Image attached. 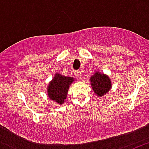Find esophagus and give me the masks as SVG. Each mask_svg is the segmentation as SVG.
Returning <instances> with one entry per match:
<instances>
[{"mask_svg": "<svg viewBox=\"0 0 149 149\" xmlns=\"http://www.w3.org/2000/svg\"><path fill=\"white\" fill-rule=\"evenodd\" d=\"M74 74H75V75L77 76V77H79V78L81 77V72L80 70L75 71V72H74Z\"/></svg>", "mask_w": 149, "mask_h": 149, "instance_id": "esophagus-1", "label": "esophagus"}]
</instances>
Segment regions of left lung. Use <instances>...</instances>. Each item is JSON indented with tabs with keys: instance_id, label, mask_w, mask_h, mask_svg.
Returning a JSON list of instances; mask_svg holds the SVG:
<instances>
[{
	"instance_id": "8db88e82",
	"label": "left lung",
	"mask_w": 149,
	"mask_h": 149,
	"mask_svg": "<svg viewBox=\"0 0 149 149\" xmlns=\"http://www.w3.org/2000/svg\"><path fill=\"white\" fill-rule=\"evenodd\" d=\"M90 84L93 91L98 97L108 93L111 88V81L107 74L97 72L90 77Z\"/></svg>"
}]
</instances>
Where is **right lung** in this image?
<instances>
[{"label": "right lung", "instance_id": "obj_1", "mask_svg": "<svg viewBox=\"0 0 149 149\" xmlns=\"http://www.w3.org/2000/svg\"><path fill=\"white\" fill-rule=\"evenodd\" d=\"M74 81L72 77H65L56 73L52 81L49 83L47 89L48 96L59 104H63L66 98L68 88Z\"/></svg>", "mask_w": 149, "mask_h": 149}]
</instances>
